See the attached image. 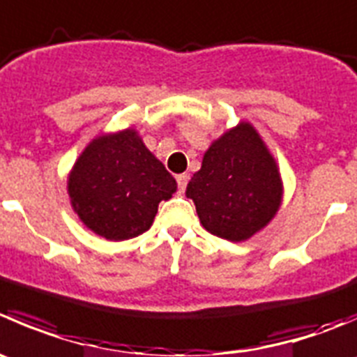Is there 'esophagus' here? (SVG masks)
I'll return each instance as SVG.
<instances>
[{
  "instance_id": "obj_1",
  "label": "esophagus",
  "mask_w": 357,
  "mask_h": 357,
  "mask_svg": "<svg viewBox=\"0 0 357 357\" xmlns=\"http://www.w3.org/2000/svg\"><path fill=\"white\" fill-rule=\"evenodd\" d=\"M188 179H190L188 174H178V176H176V181H178L179 193H185L186 185H188Z\"/></svg>"
}]
</instances>
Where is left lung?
<instances>
[{
	"instance_id": "8db88e82",
	"label": "left lung",
	"mask_w": 357,
	"mask_h": 357,
	"mask_svg": "<svg viewBox=\"0 0 357 357\" xmlns=\"http://www.w3.org/2000/svg\"><path fill=\"white\" fill-rule=\"evenodd\" d=\"M207 231L241 242L261 230L282 199L281 174L261 137L249 123L214 141L202 167L186 186Z\"/></svg>"
}]
</instances>
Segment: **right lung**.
Masks as SVG:
<instances>
[{"label":"right lung","instance_id":"1","mask_svg":"<svg viewBox=\"0 0 357 357\" xmlns=\"http://www.w3.org/2000/svg\"><path fill=\"white\" fill-rule=\"evenodd\" d=\"M176 179L134 129L98 137L69 174L68 192L79 220L108 241H127L153 223Z\"/></svg>","mask_w":357,"mask_h":357}]
</instances>
